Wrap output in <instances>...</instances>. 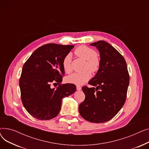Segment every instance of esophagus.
Masks as SVG:
<instances>
[{
  "mask_svg": "<svg viewBox=\"0 0 149 149\" xmlns=\"http://www.w3.org/2000/svg\"><path fill=\"white\" fill-rule=\"evenodd\" d=\"M81 89V87L80 86H77V91H80Z\"/></svg>",
  "mask_w": 149,
  "mask_h": 149,
  "instance_id": "1",
  "label": "esophagus"
}]
</instances>
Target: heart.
Instances as JSON below:
<instances>
[{
	"mask_svg": "<svg viewBox=\"0 0 149 149\" xmlns=\"http://www.w3.org/2000/svg\"><path fill=\"white\" fill-rule=\"evenodd\" d=\"M75 53L78 56L87 61V68L93 72H95L99 69L100 60L97 57V52L89 47L81 46L77 48ZM71 54H68L65 57L62 62V66L64 71L66 73H70L72 70L71 67ZM90 71H86L83 73L75 72L67 77L66 80L69 83L77 85H81L88 81L91 78Z\"/></svg>",
	"mask_w": 149,
	"mask_h": 149,
	"instance_id": "obj_1",
	"label": "heart"
}]
</instances>
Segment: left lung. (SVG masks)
<instances>
[{"label":"left lung","instance_id":"obj_1","mask_svg":"<svg viewBox=\"0 0 149 149\" xmlns=\"http://www.w3.org/2000/svg\"><path fill=\"white\" fill-rule=\"evenodd\" d=\"M100 52V67L88 82L92 88L83 86L85 99L79 107L83 118L102 123L111 120L124 104L129 84V75L124 57L109 43H92Z\"/></svg>","mask_w":149,"mask_h":149}]
</instances>
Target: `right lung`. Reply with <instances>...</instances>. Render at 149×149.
<instances>
[{"label": "right lung", "mask_w": 149, "mask_h": 149, "mask_svg": "<svg viewBox=\"0 0 149 149\" xmlns=\"http://www.w3.org/2000/svg\"><path fill=\"white\" fill-rule=\"evenodd\" d=\"M74 45L46 44L37 48L22 68L19 86L21 99L27 112L34 118L48 120L60 112L62 99L74 93L76 86L71 83L51 88L52 82L62 81L65 74L62 62Z\"/></svg>", "instance_id": "add662e5"}]
</instances>
